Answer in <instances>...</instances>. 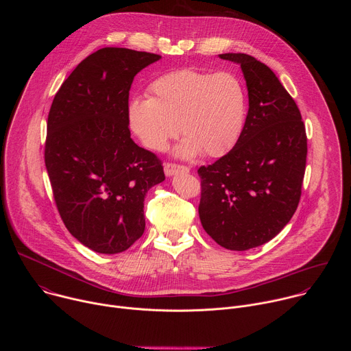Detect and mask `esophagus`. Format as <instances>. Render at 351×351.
<instances>
[{
    "mask_svg": "<svg viewBox=\"0 0 351 351\" xmlns=\"http://www.w3.org/2000/svg\"><path fill=\"white\" fill-rule=\"evenodd\" d=\"M164 171H165L167 176H175L178 173H189L190 169L187 167H182V165H176V164H165Z\"/></svg>",
    "mask_w": 351,
    "mask_h": 351,
    "instance_id": "34e87169",
    "label": "esophagus"
}]
</instances>
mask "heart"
Instances as JSON below:
<instances>
[{
	"mask_svg": "<svg viewBox=\"0 0 351 351\" xmlns=\"http://www.w3.org/2000/svg\"><path fill=\"white\" fill-rule=\"evenodd\" d=\"M148 93L149 98L132 99L128 123L152 152L165 149L179 128L184 137L175 148L176 157H221L243 132L248 97L232 72L179 69L157 77Z\"/></svg>",
	"mask_w": 351,
	"mask_h": 351,
	"instance_id": "heart-1",
	"label": "heart"
}]
</instances>
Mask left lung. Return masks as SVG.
Wrapping results in <instances>:
<instances>
[{
    "mask_svg": "<svg viewBox=\"0 0 351 351\" xmlns=\"http://www.w3.org/2000/svg\"><path fill=\"white\" fill-rule=\"evenodd\" d=\"M241 68L248 112L230 152L198 169L204 230L222 247L244 252L274 239L297 210L307 136L294 99L276 75L247 54H219Z\"/></svg>",
    "mask_w": 351,
    "mask_h": 351,
    "instance_id": "1",
    "label": "left lung"
}]
</instances>
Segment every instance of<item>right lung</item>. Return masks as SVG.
Masks as SVG:
<instances>
[{"instance_id": "add662e5", "label": "right lung", "mask_w": 351, "mask_h": 351, "mask_svg": "<svg viewBox=\"0 0 351 351\" xmlns=\"http://www.w3.org/2000/svg\"><path fill=\"white\" fill-rule=\"evenodd\" d=\"M161 56L106 47L83 60L54 97L45 168L60 215L73 237L118 254L141 237L144 197L165 180L161 161L138 147L128 123L134 76Z\"/></svg>"}]
</instances>
